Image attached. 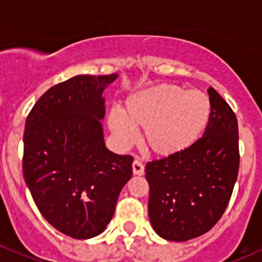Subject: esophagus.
Listing matches in <instances>:
<instances>
[{
  "mask_svg": "<svg viewBox=\"0 0 262 262\" xmlns=\"http://www.w3.org/2000/svg\"><path fill=\"white\" fill-rule=\"evenodd\" d=\"M132 168H133V173L137 176H142L143 173H145V167H143V164L138 160V159H136V160L133 161Z\"/></svg>",
  "mask_w": 262,
  "mask_h": 262,
  "instance_id": "1",
  "label": "esophagus"
}]
</instances>
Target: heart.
Listing matches in <instances>:
<instances>
[{
  "label": "heart",
  "mask_w": 262,
  "mask_h": 262,
  "mask_svg": "<svg viewBox=\"0 0 262 262\" xmlns=\"http://www.w3.org/2000/svg\"><path fill=\"white\" fill-rule=\"evenodd\" d=\"M209 117L211 102L204 93L163 82L132 93L124 112L111 110L107 124L120 147L133 145L136 128H143L146 147L168 158L191 147L204 133Z\"/></svg>",
  "instance_id": "1"
}]
</instances>
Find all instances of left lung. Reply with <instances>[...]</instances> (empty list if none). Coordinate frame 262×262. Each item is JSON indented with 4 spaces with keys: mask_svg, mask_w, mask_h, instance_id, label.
<instances>
[{
    "mask_svg": "<svg viewBox=\"0 0 262 262\" xmlns=\"http://www.w3.org/2000/svg\"><path fill=\"white\" fill-rule=\"evenodd\" d=\"M208 95L211 117L202 138L177 155L146 164L150 222L159 236L170 242H186L211 230L238 177L236 116L213 88Z\"/></svg>",
    "mask_w": 262,
    "mask_h": 262,
    "instance_id": "1",
    "label": "left lung"
}]
</instances>
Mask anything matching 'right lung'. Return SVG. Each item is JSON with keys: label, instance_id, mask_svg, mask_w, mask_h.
<instances>
[{"label": "right lung", "instance_id": "right-lung-1", "mask_svg": "<svg viewBox=\"0 0 262 262\" xmlns=\"http://www.w3.org/2000/svg\"><path fill=\"white\" fill-rule=\"evenodd\" d=\"M117 77L77 75L54 85L27 117L24 180L43 219L71 238L103 233L133 173V158L104 143V90Z\"/></svg>", "mask_w": 262, "mask_h": 262}]
</instances>
